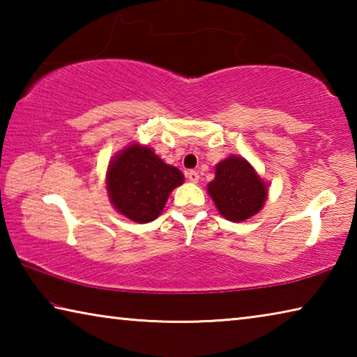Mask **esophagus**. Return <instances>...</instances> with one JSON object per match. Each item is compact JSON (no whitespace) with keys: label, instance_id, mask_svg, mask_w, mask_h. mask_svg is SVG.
Wrapping results in <instances>:
<instances>
[{"label":"esophagus","instance_id":"34e87169","mask_svg":"<svg viewBox=\"0 0 357 357\" xmlns=\"http://www.w3.org/2000/svg\"><path fill=\"white\" fill-rule=\"evenodd\" d=\"M187 179H189L190 183H198V179H200V174H198V172H195V170H190L189 173H187Z\"/></svg>","mask_w":357,"mask_h":357}]
</instances>
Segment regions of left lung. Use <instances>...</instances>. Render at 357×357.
<instances>
[{
	"mask_svg": "<svg viewBox=\"0 0 357 357\" xmlns=\"http://www.w3.org/2000/svg\"><path fill=\"white\" fill-rule=\"evenodd\" d=\"M208 193L222 217L244 222L259 213L268 197V185L244 157L229 155L215 165V178Z\"/></svg>",
	"mask_w": 357,
	"mask_h": 357,
	"instance_id": "1",
	"label": "left lung"
}]
</instances>
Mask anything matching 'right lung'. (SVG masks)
<instances>
[{
	"label": "right lung",
	"mask_w": 357,
	"mask_h": 357,
	"mask_svg": "<svg viewBox=\"0 0 357 357\" xmlns=\"http://www.w3.org/2000/svg\"><path fill=\"white\" fill-rule=\"evenodd\" d=\"M183 183L184 174L176 167L167 165L153 149L138 143L119 151L107 170L113 208L138 223L157 219L173 189Z\"/></svg>",
	"instance_id": "obj_1"
}]
</instances>
